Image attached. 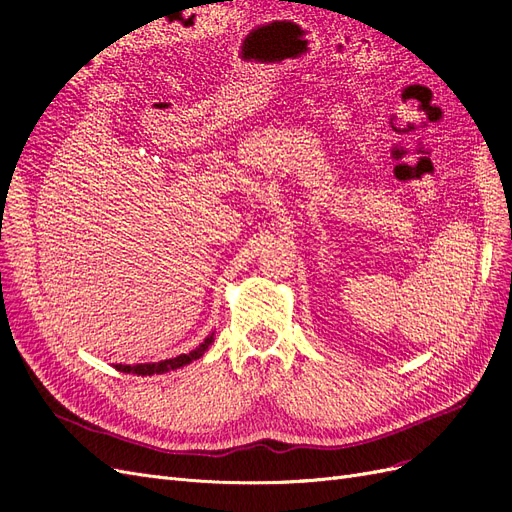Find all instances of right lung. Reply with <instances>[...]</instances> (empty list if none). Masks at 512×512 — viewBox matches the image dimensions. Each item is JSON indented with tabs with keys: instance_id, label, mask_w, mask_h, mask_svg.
Wrapping results in <instances>:
<instances>
[{
	"instance_id": "right-lung-1",
	"label": "right lung",
	"mask_w": 512,
	"mask_h": 512,
	"mask_svg": "<svg viewBox=\"0 0 512 512\" xmlns=\"http://www.w3.org/2000/svg\"><path fill=\"white\" fill-rule=\"evenodd\" d=\"M213 344V333L205 337V342L196 346L192 352L188 354H179L175 359H166L160 363H138V365H115L117 371H123V374H136V376H153V374H166V371L179 369L183 365H190L192 361L200 359L207 352V348Z\"/></svg>"
}]
</instances>
